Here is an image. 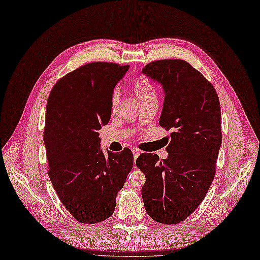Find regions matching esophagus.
Listing matches in <instances>:
<instances>
[{"label": "esophagus", "instance_id": "esophagus-1", "mask_svg": "<svg viewBox=\"0 0 260 260\" xmlns=\"http://www.w3.org/2000/svg\"><path fill=\"white\" fill-rule=\"evenodd\" d=\"M132 153H133V157H135V160L138 158L139 157V155L141 154V151L139 148H137V147H133L132 148Z\"/></svg>", "mask_w": 260, "mask_h": 260}]
</instances>
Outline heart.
I'll list each match as a JSON object with an SVG mask.
<instances>
[{"mask_svg": "<svg viewBox=\"0 0 260 260\" xmlns=\"http://www.w3.org/2000/svg\"><path fill=\"white\" fill-rule=\"evenodd\" d=\"M133 90H135L136 95L138 96L140 103H145V102L157 100V90L155 85L146 78H140L135 84H133ZM120 102V91L118 88H115L112 94V109L115 112Z\"/></svg>", "mask_w": 260, "mask_h": 260, "instance_id": "heart-1", "label": "heart"}]
</instances>
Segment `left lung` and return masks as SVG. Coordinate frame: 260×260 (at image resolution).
Listing matches in <instances>:
<instances>
[{
  "mask_svg": "<svg viewBox=\"0 0 260 260\" xmlns=\"http://www.w3.org/2000/svg\"><path fill=\"white\" fill-rule=\"evenodd\" d=\"M142 74L161 85L159 124L172 131L166 159L143 153L136 161L145 175L142 199L155 221L176 224L199 207L214 180L222 140L220 103L212 84L185 60L152 61Z\"/></svg>",
  "mask_w": 260,
  "mask_h": 260,
  "instance_id": "obj_1",
  "label": "left lung"
}]
</instances>
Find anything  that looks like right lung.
Listing matches in <instances>:
<instances>
[{
	"instance_id": "obj_1",
	"label": "right lung",
	"mask_w": 260,
	"mask_h": 260,
	"mask_svg": "<svg viewBox=\"0 0 260 260\" xmlns=\"http://www.w3.org/2000/svg\"><path fill=\"white\" fill-rule=\"evenodd\" d=\"M128 69L90 62L60 78L48 99L43 140L49 177L62 205L81 223L113 215L133 167L129 148L105 154L98 132L111 119L113 91Z\"/></svg>"
}]
</instances>
